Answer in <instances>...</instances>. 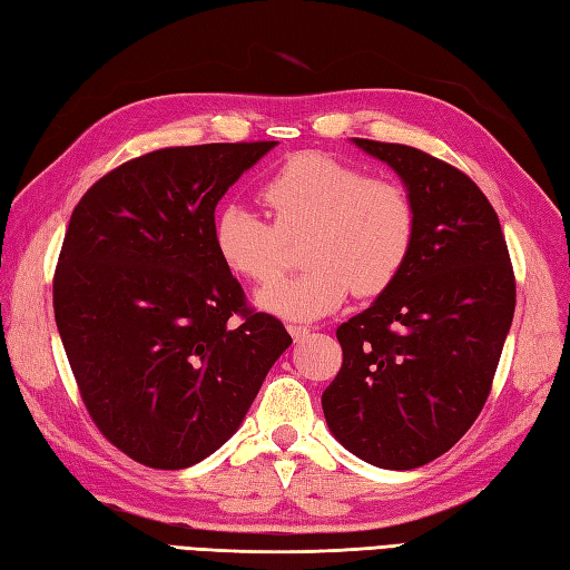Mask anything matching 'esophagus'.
I'll list each match as a JSON object with an SVG mask.
<instances>
[{
  "mask_svg": "<svg viewBox=\"0 0 570 570\" xmlns=\"http://www.w3.org/2000/svg\"><path fill=\"white\" fill-rule=\"evenodd\" d=\"M288 333H292V337H294V341L296 343H301V341H304V337H308V328H306V325H288Z\"/></svg>",
  "mask_w": 570,
  "mask_h": 570,
  "instance_id": "34e87169",
  "label": "esophagus"
}]
</instances>
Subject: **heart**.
Segmentation results:
<instances>
[{
  "instance_id": "b5f03b06",
  "label": "heart",
  "mask_w": 570,
  "mask_h": 570,
  "mask_svg": "<svg viewBox=\"0 0 570 570\" xmlns=\"http://www.w3.org/2000/svg\"><path fill=\"white\" fill-rule=\"evenodd\" d=\"M274 225L242 203L217 213L213 242L229 272L272 282L284 272L286 242H301L308 269L259 288L257 306L286 321H318L353 288L380 296L404 272L416 239V208L404 186L370 178L321 151L292 156L262 188Z\"/></svg>"
}]
</instances>
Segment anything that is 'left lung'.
Wrapping results in <instances>:
<instances>
[{"label": "left lung", "mask_w": 570, "mask_h": 570, "mask_svg": "<svg viewBox=\"0 0 570 570\" xmlns=\"http://www.w3.org/2000/svg\"><path fill=\"white\" fill-rule=\"evenodd\" d=\"M353 144L402 178L416 239L396 282L337 328L343 367L321 404L350 453L411 470L453 448L485 406L514 272L498 213L463 171L404 144Z\"/></svg>", "instance_id": "obj_1"}]
</instances>
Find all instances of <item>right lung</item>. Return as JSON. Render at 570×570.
Listing matches in <instances>:
<instances>
[{
  "instance_id": "add662e5",
  "label": "right lung",
  "mask_w": 570,
  "mask_h": 570,
  "mask_svg": "<svg viewBox=\"0 0 570 570\" xmlns=\"http://www.w3.org/2000/svg\"><path fill=\"white\" fill-rule=\"evenodd\" d=\"M274 147L144 154L70 215L56 325L92 421L141 465L180 470L215 453L292 345L282 321L247 308L213 242L215 205Z\"/></svg>"
}]
</instances>
